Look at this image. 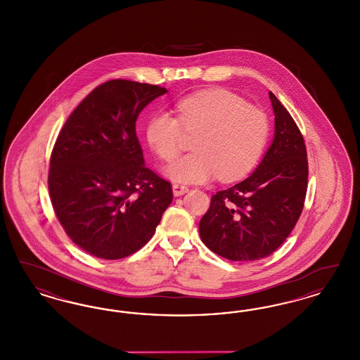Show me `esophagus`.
Returning <instances> with one entry per match:
<instances>
[{"instance_id":"esophagus-1","label":"esophagus","mask_w":360,"mask_h":360,"mask_svg":"<svg viewBox=\"0 0 360 360\" xmlns=\"http://www.w3.org/2000/svg\"><path fill=\"white\" fill-rule=\"evenodd\" d=\"M172 191H174V195L179 197V195H184L185 193H188V188L186 185H181V184H175L172 185Z\"/></svg>"}]
</instances>
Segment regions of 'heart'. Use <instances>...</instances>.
I'll return each instance as SVG.
<instances>
[{
	"instance_id": "b5f03b06",
	"label": "heart",
	"mask_w": 360,
	"mask_h": 360,
	"mask_svg": "<svg viewBox=\"0 0 360 360\" xmlns=\"http://www.w3.org/2000/svg\"><path fill=\"white\" fill-rule=\"evenodd\" d=\"M179 117L159 112L147 124V141L155 154L172 162L181 154L185 131L197 134L194 153L167 169L176 182H205L219 176L233 181L251 172L263 154L270 132L266 113L239 96L213 89L190 94L176 103Z\"/></svg>"
}]
</instances>
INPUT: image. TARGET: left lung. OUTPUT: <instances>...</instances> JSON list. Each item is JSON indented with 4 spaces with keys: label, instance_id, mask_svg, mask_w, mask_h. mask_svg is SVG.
<instances>
[{
    "label": "left lung",
    "instance_id": "obj_1",
    "mask_svg": "<svg viewBox=\"0 0 360 360\" xmlns=\"http://www.w3.org/2000/svg\"><path fill=\"white\" fill-rule=\"evenodd\" d=\"M275 135L257 170L217 191L200 221L206 247L233 262L271 255L298 221L308 188L304 136L288 109L270 91Z\"/></svg>",
    "mask_w": 360,
    "mask_h": 360
}]
</instances>
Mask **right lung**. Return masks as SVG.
<instances>
[{
  "instance_id": "obj_1",
  "label": "right lung",
  "mask_w": 360,
  "mask_h": 360,
  "mask_svg": "<svg viewBox=\"0 0 360 360\" xmlns=\"http://www.w3.org/2000/svg\"><path fill=\"white\" fill-rule=\"evenodd\" d=\"M165 87L112 79L90 91L52 148L49 191L65 232L93 257H129L154 236L172 184L144 166L139 113Z\"/></svg>"
}]
</instances>
